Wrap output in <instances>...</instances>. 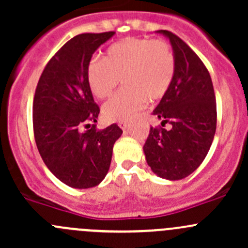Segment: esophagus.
<instances>
[{
    "instance_id": "34e87169",
    "label": "esophagus",
    "mask_w": 248,
    "mask_h": 248,
    "mask_svg": "<svg viewBox=\"0 0 248 248\" xmlns=\"http://www.w3.org/2000/svg\"><path fill=\"white\" fill-rule=\"evenodd\" d=\"M119 126H120V128L121 129H127V127H128V124H127L126 121H121V122H119Z\"/></svg>"
}]
</instances>
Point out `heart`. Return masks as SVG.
Returning a JSON list of instances; mask_svg holds the SVG:
<instances>
[{"mask_svg": "<svg viewBox=\"0 0 248 248\" xmlns=\"http://www.w3.org/2000/svg\"><path fill=\"white\" fill-rule=\"evenodd\" d=\"M176 60L170 44L163 39L128 37L111 44L103 60L87 63L86 80L92 93L109 98L121 79L126 84L103 109L108 121H128L141 110L147 98L157 101L171 86Z\"/></svg>", "mask_w": 248, "mask_h": 248, "instance_id": "heart-1", "label": "heart"}]
</instances>
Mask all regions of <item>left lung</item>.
<instances>
[{
  "instance_id": "8db88e82",
  "label": "left lung",
  "mask_w": 248,
  "mask_h": 248,
  "mask_svg": "<svg viewBox=\"0 0 248 248\" xmlns=\"http://www.w3.org/2000/svg\"><path fill=\"white\" fill-rule=\"evenodd\" d=\"M170 41L176 60L171 86L152 114L171 124L170 131L151 127L144 144L152 171L167 180L192 174L209 152L217 124L216 97L209 71L180 37L161 30Z\"/></svg>"
}]
</instances>
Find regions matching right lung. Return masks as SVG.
<instances>
[{
    "label": "right lung",
    "instance_id": "obj_1",
    "mask_svg": "<svg viewBox=\"0 0 248 248\" xmlns=\"http://www.w3.org/2000/svg\"><path fill=\"white\" fill-rule=\"evenodd\" d=\"M114 31L81 33L69 39L46 63L33 98L37 149L50 171L74 188L94 187L106 177L112 146L121 137L116 124L97 129L99 107L87 85L92 54ZM82 126H89L86 131Z\"/></svg>",
    "mask_w": 248,
    "mask_h": 248
}]
</instances>
